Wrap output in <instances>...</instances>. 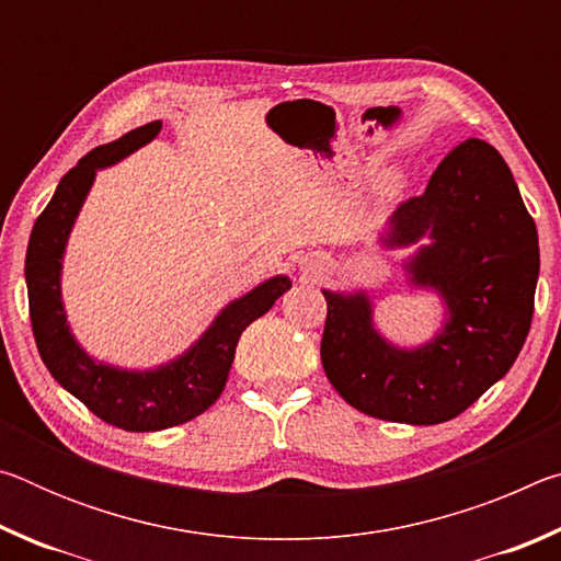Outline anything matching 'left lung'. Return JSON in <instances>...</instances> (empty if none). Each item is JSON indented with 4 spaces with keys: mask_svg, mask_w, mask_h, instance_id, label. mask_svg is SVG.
Returning a JSON list of instances; mask_svg holds the SVG:
<instances>
[{
    "mask_svg": "<svg viewBox=\"0 0 561 561\" xmlns=\"http://www.w3.org/2000/svg\"><path fill=\"white\" fill-rule=\"evenodd\" d=\"M421 237L433 242L405 270L448 301L443 334L421 348H396L376 334L366 294L324 289L321 364L356 411L435 425L470 408L519 356L535 311L539 242L507 163L478 138L435 168L423 195L398 205L386 244Z\"/></svg>",
    "mask_w": 561,
    "mask_h": 561,
    "instance_id": "obj_1",
    "label": "left lung"
}]
</instances>
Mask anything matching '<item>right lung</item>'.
<instances>
[{"instance_id": "right-lung-1", "label": "right lung", "mask_w": 561, "mask_h": 561, "mask_svg": "<svg viewBox=\"0 0 561 561\" xmlns=\"http://www.w3.org/2000/svg\"><path fill=\"white\" fill-rule=\"evenodd\" d=\"M158 130L160 121H153L113 144L93 148L61 178L49 205L36 217L24 267L32 331L44 366L93 415L130 433L173 428L205 413L222 393L242 331L254 319L267 314L274 301L291 287L287 277L260 284L257 289L225 307L185 356L160 366L158 371H118L83 354L64 317L59 289L64 247L96 170L130 156L133 150L153 140Z\"/></svg>"}]
</instances>
